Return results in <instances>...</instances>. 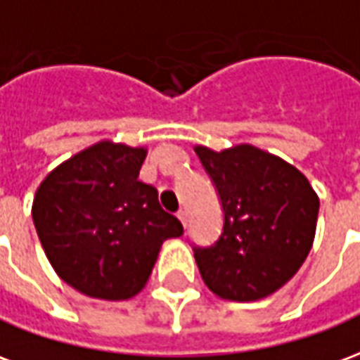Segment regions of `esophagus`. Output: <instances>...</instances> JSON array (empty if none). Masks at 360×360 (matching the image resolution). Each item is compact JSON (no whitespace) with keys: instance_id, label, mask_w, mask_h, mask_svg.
<instances>
[{"instance_id":"esophagus-1","label":"esophagus","mask_w":360,"mask_h":360,"mask_svg":"<svg viewBox=\"0 0 360 360\" xmlns=\"http://www.w3.org/2000/svg\"><path fill=\"white\" fill-rule=\"evenodd\" d=\"M176 217H178V219H180V222H182V224H184V228L188 226V212L184 211V209H180Z\"/></svg>"}]
</instances>
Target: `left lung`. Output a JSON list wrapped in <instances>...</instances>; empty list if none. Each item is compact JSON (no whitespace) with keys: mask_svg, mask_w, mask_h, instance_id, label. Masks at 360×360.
Masks as SVG:
<instances>
[{"mask_svg":"<svg viewBox=\"0 0 360 360\" xmlns=\"http://www.w3.org/2000/svg\"><path fill=\"white\" fill-rule=\"evenodd\" d=\"M224 212L211 248H193L207 288L230 301L280 290L313 248L319 195L293 165L255 146L195 148Z\"/></svg>","mask_w":360,"mask_h":360,"instance_id":"8db88e82","label":"left lung"}]
</instances>
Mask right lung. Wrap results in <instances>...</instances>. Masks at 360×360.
Wrapping results in <instances>:
<instances>
[{
	"label": "right lung",
	"instance_id": "right-lung-1",
	"mask_svg": "<svg viewBox=\"0 0 360 360\" xmlns=\"http://www.w3.org/2000/svg\"><path fill=\"white\" fill-rule=\"evenodd\" d=\"M143 148L99 141L51 170L36 191L32 219L61 280L107 301L140 293L162 241L184 234L138 180Z\"/></svg>",
	"mask_w": 360,
	"mask_h": 360
}]
</instances>
